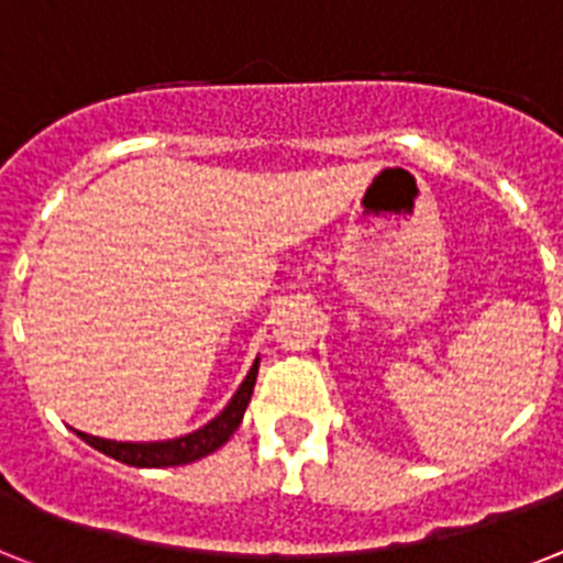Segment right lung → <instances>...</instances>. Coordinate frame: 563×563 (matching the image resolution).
<instances>
[{
  "instance_id": "right-lung-1",
  "label": "right lung",
  "mask_w": 563,
  "mask_h": 563,
  "mask_svg": "<svg viewBox=\"0 0 563 563\" xmlns=\"http://www.w3.org/2000/svg\"><path fill=\"white\" fill-rule=\"evenodd\" d=\"M257 366L260 357L252 363V369L245 375V380L240 384V389L234 391V398L225 404V409L217 418H211L206 427L194 429L188 434H179L172 441H148V443H131V441H108V438H97V434H85L79 429L74 432L82 438L85 443H91L93 450H99L102 455L120 461V464L136 466V470H163V466H183L194 464L200 457L211 455L229 441L231 434L238 432L240 420L245 415V406L252 400L254 384H257Z\"/></svg>"
}]
</instances>
